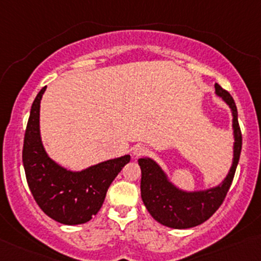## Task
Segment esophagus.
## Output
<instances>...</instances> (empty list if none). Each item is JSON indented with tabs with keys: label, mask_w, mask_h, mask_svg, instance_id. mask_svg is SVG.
<instances>
[{
	"label": "esophagus",
	"mask_w": 261,
	"mask_h": 261,
	"mask_svg": "<svg viewBox=\"0 0 261 261\" xmlns=\"http://www.w3.org/2000/svg\"><path fill=\"white\" fill-rule=\"evenodd\" d=\"M146 153H147V147H145L144 145H136L133 150L134 157H136V159L144 156V154H146Z\"/></svg>",
	"instance_id": "esophagus-1"
}]
</instances>
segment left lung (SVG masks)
<instances>
[{
  "label": "left lung",
  "mask_w": 261,
  "mask_h": 261,
  "mask_svg": "<svg viewBox=\"0 0 261 261\" xmlns=\"http://www.w3.org/2000/svg\"><path fill=\"white\" fill-rule=\"evenodd\" d=\"M216 94L231 109L234 130V159L225 179L217 187L198 192L178 190L153 160L140 159L141 168V198L154 220L173 229H187L210 219L222 205L227 196L242 152V131L238 122V110L234 99L219 84L214 85Z\"/></svg>",
  "instance_id": "left-lung-1"
}]
</instances>
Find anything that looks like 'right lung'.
Returning <instances> with one entry per match:
<instances>
[{
  "label": "right lung",
  "instance_id": "1",
  "mask_svg": "<svg viewBox=\"0 0 261 261\" xmlns=\"http://www.w3.org/2000/svg\"><path fill=\"white\" fill-rule=\"evenodd\" d=\"M45 88L37 94L24 134L22 160L28 187L39 208L62 224L87 223L98 213L108 188L130 154L109 160L80 172L65 170L49 159L39 134V108Z\"/></svg>",
  "mask_w": 261,
  "mask_h": 261
}]
</instances>
